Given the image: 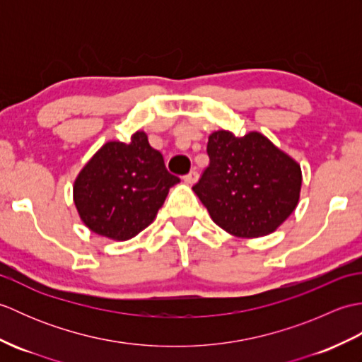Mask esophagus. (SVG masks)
Returning a JSON list of instances; mask_svg holds the SVG:
<instances>
[{
  "label": "esophagus",
  "instance_id": "esophagus-1",
  "mask_svg": "<svg viewBox=\"0 0 362 362\" xmlns=\"http://www.w3.org/2000/svg\"><path fill=\"white\" fill-rule=\"evenodd\" d=\"M183 179H185V182H187V183H189V185H193V183H196V182H197V179H199V174H197L196 169H193V171H189L185 177H183Z\"/></svg>",
  "mask_w": 362,
  "mask_h": 362
}]
</instances>
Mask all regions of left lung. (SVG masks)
I'll use <instances>...</instances> for the list:
<instances>
[{
  "label": "left lung",
  "mask_w": 362,
  "mask_h": 362,
  "mask_svg": "<svg viewBox=\"0 0 362 362\" xmlns=\"http://www.w3.org/2000/svg\"><path fill=\"white\" fill-rule=\"evenodd\" d=\"M210 163L193 191L211 219L240 238L272 233L296 210L300 166L264 135L241 138L227 130L209 136Z\"/></svg>",
  "instance_id": "1"
}]
</instances>
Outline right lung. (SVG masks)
Instances as JSON below:
<instances>
[{"label": "right lung", "instance_id": "add662e5", "mask_svg": "<svg viewBox=\"0 0 362 362\" xmlns=\"http://www.w3.org/2000/svg\"><path fill=\"white\" fill-rule=\"evenodd\" d=\"M180 179L168 173L148 135L105 143L74 182V204L91 232L126 241L148 227Z\"/></svg>", "mask_w": 362, "mask_h": 362}]
</instances>
